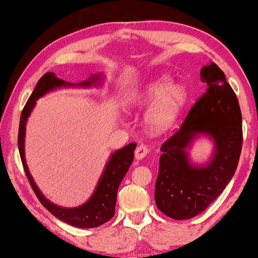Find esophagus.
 <instances>
[{
    "label": "esophagus",
    "instance_id": "esophagus-1",
    "mask_svg": "<svg viewBox=\"0 0 258 258\" xmlns=\"http://www.w3.org/2000/svg\"><path fill=\"white\" fill-rule=\"evenodd\" d=\"M148 153H149V149H148L147 146H144V144H140V146H137L135 150L136 160H142V158L147 156Z\"/></svg>",
    "mask_w": 258,
    "mask_h": 258
}]
</instances>
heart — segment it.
<instances>
[{"mask_svg":"<svg viewBox=\"0 0 258 258\" xmlns=\"http://www.w3.org/2000/svg\"><path fill=\"white\" fill-rule=\"evenodd\" d=\"M170 83V77L162 76L133 98V104L137 107L157 98L146 112V123L154 133H164L171 128L185 102L184 89L181 86L169 87Z\"/></svg>","mask_w":258,"mask_h":258,"instance_id":"1","label":"heart"}]
</instances>
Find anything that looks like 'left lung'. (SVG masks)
Wrapping results in <instances>:
<instances>
[{"label":"left lung","mask_w":258,"mask_h":258,"mask_svg":"<svg viewBox=\"0 0 258 258\" xmlns=\"http://www.w3.org/2000/svg\"><path fill=\"white\" fill-rule=\"evenodd\" d=\"M207 90L190 108L181 128L162 144L160 171L155 185L158 209L174 220L203 213L231 181L242 150V114L235 91L216 63L201 69ZM200 135L214 141L209 164L188 162L186 149Z\"/></svg>","instance_id":"left-lung-1"}]
</instances>
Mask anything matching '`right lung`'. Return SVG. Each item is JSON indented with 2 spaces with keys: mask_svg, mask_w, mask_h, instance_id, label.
I'll return each instance as SVG.
<instances>
[{
  "mask_svg": "<svg viewBox=\"0 0 258 258\" xmlns=\"http://www.w3.org/2000/svg\"><path fill=\"white\" fill-rule=\"evenodd\" d=\"M101 76H91L89 80L80 83L81 87H90L96 82ZM63 86H73L72 83L59 80L55 76L54 73H47L41 77L33 93H31L29 100L24 105L22 114L20 118L19 126V150L21 161H22L23 169L29 181L31 188H33L35 195L37 196L42 206L45 209L50 211L55 217L68 223L73 227L77 228H96L98 225L104 224L115 215L116 197H117V190L121 184L122 179L129 170L130 164L134 160V151H135L136 143H129L128 146L123 147L122 149L115 151L111 155L110 160L107 163L103 174H102L98 184L95 189L93 196L89 201L82 206L76 208H62L51 203L50 201L45 199L42 192L38 190L37 185L35 184L33 177H31L29 169L27 167L26 157H24V135H26V123L29 117L31 110L36 104V100L43 96L48 91L54 90L56 88Z\"/></svg>",
  "mask_w": 258,
  "mask_h": 258,
  "instance_id": "obj_1",
  "label": "right lung"
}]
</instances>
